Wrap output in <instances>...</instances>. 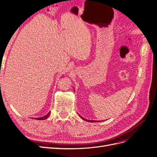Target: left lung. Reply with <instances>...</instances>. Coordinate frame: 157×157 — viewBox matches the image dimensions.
Listing matches in <instances>:
<instances>
[{
	"mask_svg": "<svg viewBox=\"0 0 157 157\" xmlns=\"http://www.w3.org/2000/svg\"><path fill=\"white\" fill-rule=\"evenodd\" d=\"M80 116V115H79ZM80 118H82V120H84V121H87V122H101V121H90V120H87V119H86V118H84V117H82L81 116H80Z\"/></svg>",
	"mask_w": 157,
	"mask_h": 157,
	"instance_id": "obj_1",
	"label": "left lung"
}]
</instances>
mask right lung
Returning a JSON list of instances; mask_svg holds the SVG:
<instances>
[{"label": "right lung", "instance_id": "1", "mask_svg": "<svg viewBox=\"0 0 157 157\" xmlns=\"http://www.w3.org/2000/svg\"><path fill=\"white\" fill-rule=\"evenodd\" d=\"M50 115V111L48 114H47L46 115L42 117H40V118H36L35 119H36V120H44V119H46V118H48Z\"/></svg>", "mask_w": 157, "mask_h": 157}]
</instances>
